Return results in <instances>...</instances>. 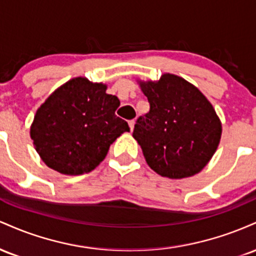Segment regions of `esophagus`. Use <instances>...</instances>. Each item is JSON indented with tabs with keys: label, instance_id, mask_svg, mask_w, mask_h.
Returning <instances> with one entry per match:
<instances>
[{
	"label": "esophagus",
	"instance_id": "1",
	"mask_svg": "<svg viewBox=\"0 0 256 256\" xmlns=\"http://www.w3.org/2000/svg\"><path fill=\"white\" fill-rule=\"evenodd\" d=\"M134 124H136V122H134V120H130V122H128V126H130V130H131V131L134 130Z\"/></svg>",
	"mask_w": 256,
	"mask_h": 256
}]
</instances>
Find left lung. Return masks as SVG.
Masks as SVG:
<instances>
[{"mask_svg":"<svg viewBox=\"0 0 256 256\" xmlns=\"http://www.w3.org/2000/svg\"><path fill=\"white\" fill-rule=\"evenodd\" d=\"M150 110L137 119L132 136L146 164L162 177L180 179L201 171L216 152L222 122L198 88L166 73L140 82Z\"/></svg>","mask_w":256,"mask_h":256,"instance_id":"obj_1","label":"left lung"}]
</instances>
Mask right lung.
<instances>
[{
    "label": "right lung",
    "mask_w": 256,
    "mask_h": 256,
    "mask_svg": "<svg viewBox=\"0 0 256 256\" xmlns=\"http://www.w3.org/2000/svg\"><path fill=\"white\" fill-rule=\"evenodd\" d=\"M106 89L102 83L74 78L38 108L30 134L46 166L70 176L92 171L112 143L130 131L128 122L116 116L119 98Z\"/></svg>",
    "instance_id": "1"
}]
</instances>
